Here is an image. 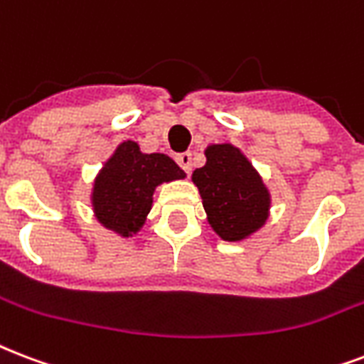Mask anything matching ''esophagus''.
Instances as JSON below:
<instances>
[{
  "instance_id": "34e87169",
  "label": "esophagus",
  "mask_w": 364,
  "mask_h": 364,
  "mask_svg": "<svg viewBox=\"0 0 364 364\" xmlns=\"http://www.w3.org/2000/svg\"><path fill=\"white\" fill-rule=\"evenodd\" d=\"M176 162L179 164V168H181L185 173H191V170H193V154H191V152H181V154H177Z\"/></svg>"
}]
</instances>
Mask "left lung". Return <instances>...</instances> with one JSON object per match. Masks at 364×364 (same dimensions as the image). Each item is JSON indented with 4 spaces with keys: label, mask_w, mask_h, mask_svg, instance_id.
Returning <instances> with one entry per match:
<instances>
[{
    "label": "left lung",
    "mask_w": 364,
    "mask_h": 364,
    "mask_svg": "<svg viewBox=\"0 0 364 364\" xmlns=\"http://www.w3.org/2000/svg\"><path fill=\"white\" fill-rule=\"evenodd\" d=\"M204 168L194 170L210 225L225 240H240L265 223L267 188L250 162L231 145H212Z\"/></svg>",
    "instance_id": "obj_1"
}]
</instances>
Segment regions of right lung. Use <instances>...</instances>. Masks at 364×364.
Segmentation results:
<instances>
[{
    "instance_id": "obj_1",
    "label": "right lung",
    "mask_w": 364,
    "mask_h": 364,
    "mask_svg": "<svg viewBox=\"0 0 364 364\" xmlns=\"http://www.w3.org/2000/svg\"><path fill=\"white\" fill-rule=\"evenodd\" d=\"M171 158L166 154H143L137 143L126 141L116 149L93 191V206L102 225L124 237L137 232L151 212L152 193L164 181L183 179Z\"/></svg>"
}]
</instances>
